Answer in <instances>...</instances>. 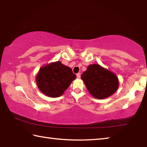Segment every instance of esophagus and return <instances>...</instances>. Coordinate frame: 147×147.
Here are the masks:
<instances>
[{"label":"esophagus","mask_w":147,"mask_h":147,"mask_svg":"<svg viewBox=\"0 0 147 147\" xmlns=\"http://www.w3.org/2000/svg\"><path fill=\"white\" fill-rule=\"evenodd\" d=\"M76 77H77V78H80V77H81V74H80V73L76 74Z\"/></svg>","instance_id":"obj_1"}]
</instances>
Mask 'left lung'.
I'll return each mask as SVG.
<instances>
[{"instance_id":"obj_1","label":"left lung","mask_w":147,"mask_h":147,"mask_svg":"<svg viewBox=\"0 0 147 147\" xmlns=\"http://www.w3.org/2000/svg\"><path fill=\"white\" fill-rule=\"evenodd\" d=\"M81 77L89 92L96 98H107L118 88L117 77L98 64L88 65Z\"/></svg>"}]
</instances>
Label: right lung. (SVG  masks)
<instances>
[{
    "label": "right lung",
    "mask_w": 147,
    "mask_h": 147,
    "mask_svg": "<svg viewBox=\"0 0 147 147\" xmlns=\"http://www.w3.org/2000/svg\"><path fill=\"white\" fill-rule=\"evenodd\" d=\"M75 78V74L70 67L57 61L40 68L36 81L37 86L43 93L55 98L63 94Z\"/></svg>",
    "instance_id": "right-lung-1"
}]
</instances>
